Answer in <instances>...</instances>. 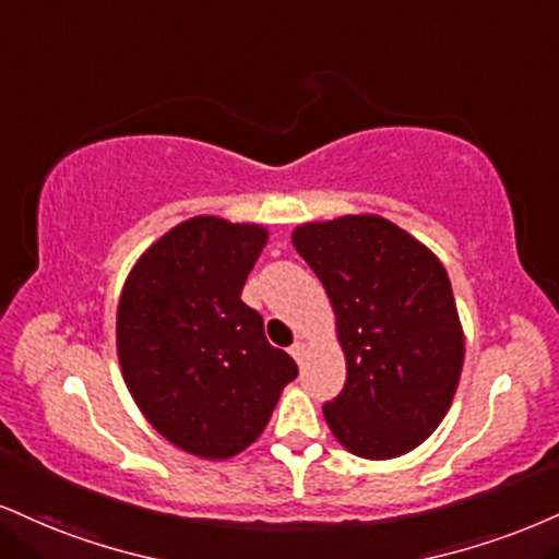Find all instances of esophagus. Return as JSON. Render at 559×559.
<instances>
[{
    "instance_id": "obj_1",
    "label": "esophagus",
    "mask_w": 559,
    "mask_h": 559,
    "mask_svg": "<svg viewBox=\"0 0 559 559\" xmlns=\"http://www.w3.org/2000/svg\"><path fill=\"white\" fill-rule=\"evenodd\" d=\"M305 352H307V344H305V341H297V344H294L292 348H288V354H292L294 356V359H297L299 361V365H301V359H305Z\"/></svg>"
}]
</instances>
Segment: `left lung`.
Masks as SVG:
<instances>
[{"label": "left lung", "instance_id": "1", "mask_svg": "<svg viewBox=\"0 0 559 559\" xmlns=\"http://www.w3.org/2000/svg\"><path fill=\"white\" fill-rule=\"evenodd\" d=\"M294 250L325 286L346 385L325 403L348 453L388 461L412 453L445 419L466 338L440 258L378 213L307 221Z\"/></svg>", "mask_w": 559, "mask_h": 559}]
</instances>
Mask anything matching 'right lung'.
<instances>
[{
    "label": "right lung",
    "mask_w": 559,
    "mask_h": 559,
    "mask_svg": "<svg viewBox=\"0 0 559 559\" xmlns=\"http://www.w3.org/2000/svg\"><path fill=\"white\" fill-rule=\"evenodd\" d=\"M262 224L194 215L132 265L117 307V356L147 425L185 453L226 461L262 435L297 365L265 338L241 286Z\"/></svg>",
    "instance_id": "add662e5"
}]
</instances>
